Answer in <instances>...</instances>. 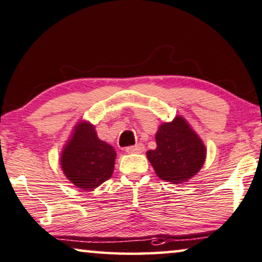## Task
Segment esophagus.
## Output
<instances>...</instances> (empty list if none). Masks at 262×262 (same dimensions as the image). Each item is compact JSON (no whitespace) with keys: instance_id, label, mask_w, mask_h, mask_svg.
I'll return each instance as SVG.
<instances>
[{"instance_id":"esophagus-1","label":"esophagus","mask_w":262,"mask_h":262,"mask_svg":"<svg viewBox=\"0 0 262 262\" xmlns=\"http://www.w3.org/2000/svg\"><path fill=\"white\" fill-rule=\"evenodd\" d=\"M144 149L143 144L142 143H138L135 144V146H129L126 148V151L127 153H142Z\"/></svg>"}]
</instances>
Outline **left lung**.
I'll return each instance as SVG.
<instances>
[{"instance_id": "8db88e82", "label": "left lung", "mask_w": 262, "mask_h": 262, "mask_svg": "<svg viewBox=\"0 0 262 262\" xmlns=\"http://www.w3.org/2000/svg\"><path fill=\"white\" fill-rule=\"evenodd\" d=\"M156 149L147 158L162 180L182 183L189 180L204 165L206 149L200 138L181 116L163 123L156 133Z\"/></svg>"}]
</instances>
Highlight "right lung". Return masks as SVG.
Here are the masks:
<instances>
[{"label":"right lung","instance_id":"obj_1","mask_svg":"<svg viewBox=\"0 0 262 262\" xmlns=\"http://www.w3.org/2000/svg\"><path fill=\"white\" fill-rule=\"evenodd\" d=\"M116 151L97 138L91 123L82 122L61 155V166L68 180L82 190L96 188L114 170Z\"/></svg>","mask_w":262,"mask_h":262}]
</instances>
